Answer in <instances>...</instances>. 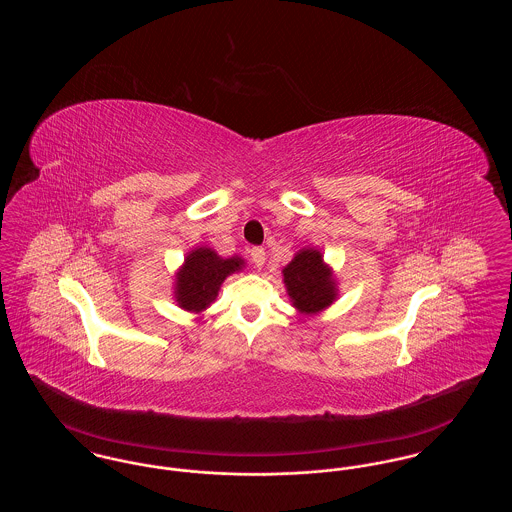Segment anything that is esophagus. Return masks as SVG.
<instances>
[{"label":"esophagus","instance_id":"obj_1","mask_svg":"<svg viewBox=\"0 0 512 512\" xmlns=\"http://www.w3.org/2000/svg\"><path fill=\"white\" fill-rule=\"evenodd\" d=\"M249 253H251V261H253L255 267L261 268L265 265L267 255H265V249H263V247H253Z\"/></svg>","mask_w":512,"mask_h":512}]
</instances>
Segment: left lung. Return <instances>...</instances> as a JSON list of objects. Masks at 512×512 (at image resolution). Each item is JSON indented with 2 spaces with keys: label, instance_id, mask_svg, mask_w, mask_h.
<instances>
[{
  "label": "left lung",
  "instance_id": "obj_1",
  "mask_svg": "<svg viewBox=\"0 0 512 512\" xmlns=\"http://www.w3.org/2000/svg\"><path fill=\"white\" fill-rule=\"evenodd\" d=\"M282 274L293 307L303 315H317L338 297L332 268L322 261L318 249H301Z\"/></svg>",
  "mask_w": 512,
  "mask_h": 512
}]
</instances>
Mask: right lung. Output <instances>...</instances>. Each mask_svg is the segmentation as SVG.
<instances>
[{
    "label": "right lung",
    "instance_id": "right-lung-1",
    "mask_svg": "<svg viewBox=\"0 0 512 512\" xmlns=\"http://www.w3.org/2000/svg\"><path fill=\"white\" fill-rule=\"evenodd\" d=\"M244 259H222L211 247H197L188 253L184 265L176 272L174 297L178 307L190 313L205 311L219 295L226 276L242 270Z\"/></svg>",
    "mask_w": 512,
    "mask_h": 512
}]
</instances>
